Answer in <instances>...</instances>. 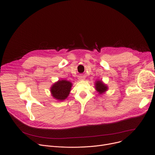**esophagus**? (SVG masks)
I'll return each instance as SVG.
<instances>
[{"mask_svg": "<svg viewBox=\"0 0 155 155\" xmlns=\"http://www.w3.org/2000/svg\"><path fill=\"white\" fill-rule=\"evenodd\" d=\"M80 80H84V79H85V77H81L80 78H79Z\"/></svg>", "mask_w": 155, "mask_h": 155, "instance_id": "1", "label": "esophagus"}]
</instances>
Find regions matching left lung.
<instances>
[{"label":"left lung","mask_w":155,"mask_h":155,"mask_svg":"<svg viewBox=\"0 0 155 155\" xmlns=\"http://www.w3.org/2000/svg\"><path fill=\"white\" fill-rule=\"evenodd\" d=\"M107 87L101 81H97L96 83V89L100 94L107 90Z\"/></svg>","instance_id":"obj_1"}]
</instances>
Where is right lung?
Here are the masks:
<instances>
[{
    "mask_svg": "<svg viewBox=\"0 0 155 155\" xmlns=\"http://www.w3.org/2000/svg\"><path fill=\"white\" fill-rule=\"evenodd\" d=\"M72 87V83L66 80H59L51 87L52 95L55 99L59 100H65Z\"/></svg>",
    "mask_w": 155,
    "mask_h": 155,
    "instance_id": "add662e5",
    "label": "right lung"
}]
</instances>
